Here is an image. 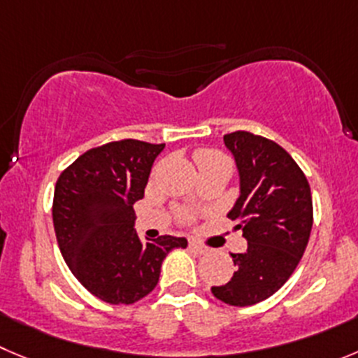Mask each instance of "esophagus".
Listing matches in <instances>:
<instances>
[{
  "mask_svg": "<svg viewBox=\"0 0 358 358\" xmlns=\"http://www.w3.org/2000/svg\"><path fill=\"white\" fill-rule=\"evenodd\" d=\"M188 250L192 251V253H195V255H206V253H207V248L200 246V244L193 243V241L188 244Z\"/></svg>",
  "mask_w": 358,
  "mask_h": 358,
  "instance_id": "34e87169",
  "label": "esophagus"
}]
</instances>
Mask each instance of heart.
Returning <instances> with one entry per match:
<instances>
[{
	"label": "heart",
	"mask_w": 358,
	"mask_h": 358,
	"mask_svg": "<svg viewBox=\"0 0 358 358\" xmlns=\"http://www.w3.org/2000/svg\"><path fill=\"white\" fill-rule=\"evenodd\" d=\"M195 158H196V163H199L200 169H202V166H210V165H230L232 166L230 159H228L223 152L216 151V149H200V151L195 155ZM181 217L185 221H189V220H193V214L188 213V210H181Z\"/></svg>",
	"instance_id": "b5f03b06"
}]
</instances>
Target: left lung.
<instances>
[{"label": "left lung", "instance_id": "left-lung-1", "mask_svg": "<svg viewBox=\"0 0 358 358\" xmlns=\"http://www.w3.org/2000/svg\"><path fill=\"white\" fill-rule=\"evenodd\" d=\"M241 176V196L228 217L248 241L244 253H232L237 271L210 292L230 306L265 301L297 268L313 227L311 188L301 166L274 141L251 131L223 137Z\"/></svg>", "mask_w": 358, "mask_h": 358}]
</instances>
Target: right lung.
<instances>
[{
	"instance_id": "add662e5",
	"label": "right lung",
	"mask_w": 358,
	"mask_h": 358,
	"mask_svg": "<svg viewBox=\"0 0 358 358\" xmlns=\"http://www.w3.org/2000/svg\"><path fill=\"white\" fill-rule=\"evenodd\" d=\"M165 144L124 138L80 155L57 177L52 202L64 262L87 292L108 304H134L158 285L163 258L185 237L142 243L134 203L144 196L151 166Z\"/></svg>"
}]
</instances>
